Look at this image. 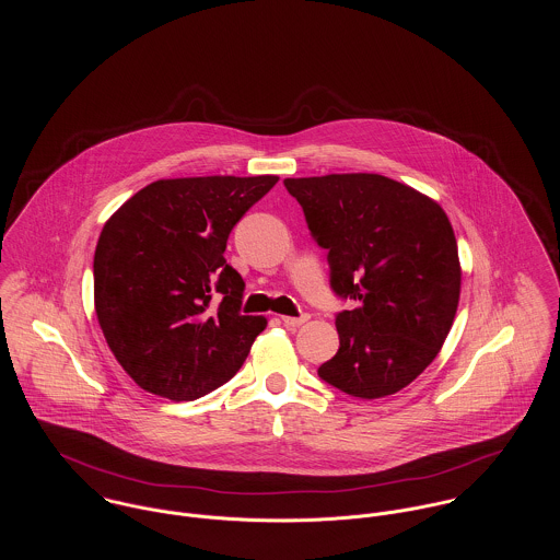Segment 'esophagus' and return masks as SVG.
<instances>
[{"instance_id":"34e87169","label":"esophagus","mask_w":560,"mask_h":560,"mask_svg":"<svg viewBox=\"0 0 560 560\" xmlns=\"http://www.w3.org/2000/svg\"><path fill=\"white\" fill-rule=\"evenodd\" d=\"M308 319H311L308 315H300V317H282V323L287 327H300V325H304Z\"/></svg>"}]
</instances>
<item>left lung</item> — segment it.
Masks as SVG:
<instances>
[{"label":"left lung","mask_w":560,"mask_h":560,"mask_svg":"<svg viewBox=\"0 0 560 560\" xmlns=\"http://www.w3.org/2000/svg\"><path fill=\"white\" fill-rule=\"evenodd\" d=\"M284 187L327 249L331 291L358 302L336 315L340 347L320 380L360 399L399 393L435 360L459 304L462 265L444 209L366 172L284 178Z\"/></svg>","instance_id":"left-lung-1"}]
</instances>
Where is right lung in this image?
Instances as JSON below:
<instances>
[{"instance_id": "1", "label": "right lung", "mask_w": 560, "mask_h": 560, "mask_svg": "<svg viewBox=\"0 0 560 560\" xmlns=\"http://www.w3.org/2000/svg\"><path fill=\"white\" fill-rule=\"evenodd\" d=\"M276 183L273 174L163 178L105 222L94 311L112 353L147 393L205 397L240 371L267 327L265 317L241 315L245 282L224 252L235 224Z\"/></svg>"}]
</instances>
